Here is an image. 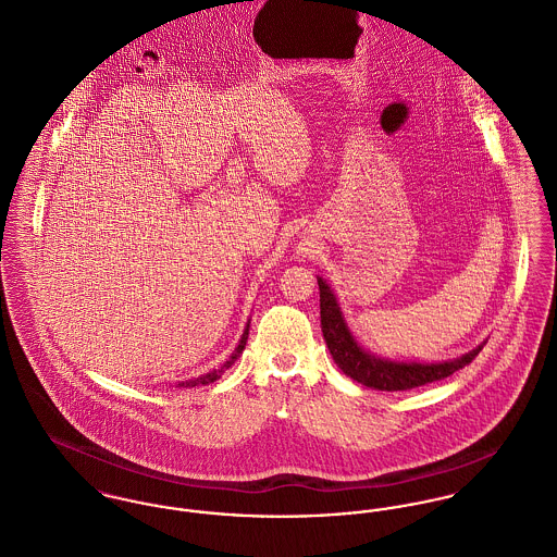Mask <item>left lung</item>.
I'll return each mask as SVG.
<instances>
[{
  "instance_id": "obj_1",
  "label": "left lung",
  "mask_w": 557,
  "mask_h": 557,
  "mask_svg": "<svg viewBox=\"0 0 557 557\" xmlns=\"http://www.w3.org/2000/svg\"><path fill=\"white\" fill-rule=\"evenodd\" d=\"M318 286H320V322H322V333L331 349V356L343 373L358 384L373 387V389H385V392L411 389V387L432 384L471 364L474 356L483 349V345H479L469 354L447 362H398V360L380 358L356 342V337L351 335L343 318L342 307L331 286L322 277H318Z\"/></svg>"
}]
</instances>
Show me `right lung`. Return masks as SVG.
<instances>
[{"mask_svg":"<svg viewBox=\"0 0 557 557\" xmlns=\"http://www.w3.org/2000/svg\"><path fill=\"white\" fill-rule=\"evenodd\" d=\"M248 331H250V322L246 324V331H244V335H242V339H239V345H237V347H235V351L226 358V362H222L218 369L210 371V373H206V375H201V377H195V380H188V382H180L177 387H195V385L214 384L215 380H220V377H222V373H224L228 367H233V364H235V360L242 356V351H244V347H246V342H248Z\"/></svg>","mask_w":557,"mask_h":557,"instance_id":"add662e5","label":"right lung"}]
</instances>
